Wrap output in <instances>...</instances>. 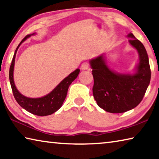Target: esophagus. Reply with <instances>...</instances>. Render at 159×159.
Instances as JSON below:
<instances>
[{"label": "esophagus", "instance_id": "1", "mask_svg": "<svg viewBox=\"0 0 159 159\" xmlns=\"http://www.w3.org/2000/svg\"><path fill=\"white\" fill-rule=\"evenodd\" d=\"M81 69L82 70H89V63L88 62H83L81 66Z\"/></svg>", "mask_w": 159, "mask_h": 159}]
</instances>
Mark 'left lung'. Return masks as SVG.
<instances>
[{
  "instance_id": "1",
  "label": "left lung",
  "mask_w": 159,
  "mask_h": 159,
  "mask_svg": "<svg viewBox=\"0 0 159 159\" xmlns=\"http://www.w3.org/2000/svg\"><path fill=\"white\" fill-rule=\"evenodd\" d=\"M129 42L138 51L139 62L134 75L119 74L106 66L103 55L90 61L93 77V95L98 106L112 113L136 107L143 99L151 80L149 57L141 41L132 33Z\"/></svg>"
}]
</instances>
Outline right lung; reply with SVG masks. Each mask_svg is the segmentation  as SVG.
<instances>
[{
    "instance_id": "right-lung-1",
    "label": "right lung",
    "mask_w": 159,
    "mask_h": 159,
    "mask_svg": "<svg viewBox=\"0 0 159 159\" xmlns=\"http://www.w3.org/2000/svg\"><path fill=\"white\" fill-rule=\"evenodd\" d=\"M33 34H34V33L32 34H28L26 36L18 45L16 50H15L14 56L12 58L11 65H10V67L9 79L14 97L21 107L25 109L26 111L30 112V113L34 114V115L46 116L51 115L52 113H55L56 111H58L61 107L65 99H66L69 86L76 79L80 70V69L75 70L74 72H72L71 74H70L68 76L65 78L51 93H49L45 97L32 98L26 97L25 96L21 94L18 92L16 87H15L13 80L15 58V56H16L17 51L20 44Z\"/></svg>"
}]
</instances>
